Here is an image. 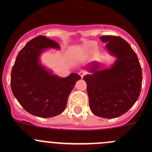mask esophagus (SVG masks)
<instances>
[{"label": "esophagus", "mask_w": 152, "mask_h": 152, "mask_svg": "<svg viewBox=\"0 0 152 152\" xmlns=\"http://www.w3.org/2000/svg\"><path fill=\"white\" fill-rule=\"evenodd\" d=\"M79 76H81V77L82 78H83V76H85L86 74H87V71H85V70H80V71H79Z\"/></svg>", "instance_id": "34e87169"}]
</instances>
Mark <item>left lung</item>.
<instances>
[{
  "mask_svg": "<svg viewBox=\"0 0 152 152\" xmlns=\"http://www.w3.org/2000/svg\"><path fill=\"white\" fill-rule=\"evenodd\" d=\"M106 48L117 57L110 69L99 70L93 63L92 74L83 79L87 83L89 105L92 113L104 118H115L126 113L140 96L142 86V69L138 58L129 44L116 36H102Z\"/></svg>",
  "mask_w": 152,
  "mask_h": 152,
  "instance_id": "left-lung-1",
  "label": "left lung"
}]
</instances>
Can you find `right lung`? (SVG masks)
Listing matches in <instances>:
<instances>
[{
    "label": "right lung",
    "mask_w": 152,
    "mask_h": 152,
    "mask_svg": "<svg viewBox=\"0 0 152 152\" xmlns=\"http://www.w3.org/2000/svg\"><path fill=\"white\" fill-rule=\"evenodd\" d=\"M49 48H59V45L44 36L32 39L20 50L11 73V88L15 97L26 111L40 118L62 113L73 87L81 79L77 73L59 78L44 68L39 57L42 50Z\"/></svg>",
    "instance_id": "obj_1"
}]
</instances>
